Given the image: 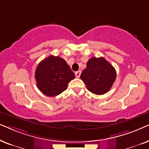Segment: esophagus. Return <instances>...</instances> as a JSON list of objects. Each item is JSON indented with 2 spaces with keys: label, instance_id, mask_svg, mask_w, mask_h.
Here are the masks:
<instances>
[{
  "label": "esophagus",
  "instance_id": "obj_1",
  "mask_svg": "<svg viewBox=\"0 0 149 149\" xmlns=\"http://www.w3.org/2000/svg\"><path fill=\"white\" fill-rule=\"evenodd\" d=\"M75 74H76V78H80V74H81V71H76V72L75 73Z\"/></svg>",
  "mask_w": 149,
  "mask_h": 149
}]
</instances>
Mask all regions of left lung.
<instances>
[{"mask_svg": "<svg viewBox=\"0 0 149 149\" xmlns=\"http://www.w3.org/2000/svg\"><path fill=\"white\" fill-rule=\"evenodd\" d=\"M116 77V70L106 59L92 57L87 62L86 68L81 73L80 78L91 93L104 95L110 91Z\"/></svg>", "mask_w": 149, "mask_h": 149, "instance_id": "left-lung-1", "label": "left lung"}]
</instances>
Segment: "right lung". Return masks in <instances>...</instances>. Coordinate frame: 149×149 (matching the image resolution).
I'll use <instances>...</instances> for the list:
<instances>
[{
  "instance_id": "1",
  "label": "right lung",
  "mask_w": 149,
  "mask_h": 149,
  "mask_svg": "<svg viewBox=\"0 0 149 149\" xmlns=\"http://www.w3.org/2000/svg\"><path fill=\"white\" fill-rule=\"evenodd\" d=\"M75 74L64 59L51 55L37 66L35 71L37 86L48 97L56 96L67 88Z\"/></svg>"
}]
</instances>
